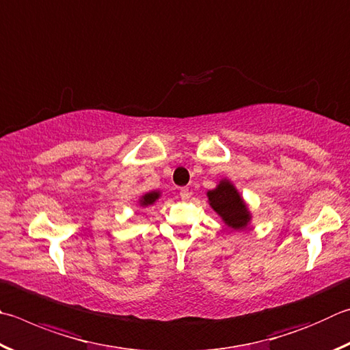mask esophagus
<instances>
[{"label": "esophagus", "instance_id": "34e87169", "mask_svg": "<svg viewBox=\"0 0 350 350\" xmlns=\"http://www.w3.org/2000/svg\"><path fill=\"white\" fill-rule=\"evenodd\" d=\"M179 194H180V199H182V200H187L188 197H189V189H188V188H182Z\"/></svg>", "mask_w": 350, "mask_h": 350}]
</instances>
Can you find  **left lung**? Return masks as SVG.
Returning <instances> with one entry per match:
<instances>
[{
    "label": "left lung",
    "instance_id": "1",
    "mask_svg": "<svg viewBox=\"0 0 350 350\" xmlns=\"http://www.w3.org/2000/svg\"><path fill=\"white\" fill-rule=\"evenodd\" d=\"M208 203L226 226L234 231H241L251 224L252 214L236 185L224 177L215 188L206 193Z\"/></svg>",
    "mask_w": 350,
    "mask_h": 350
}]
</instances>
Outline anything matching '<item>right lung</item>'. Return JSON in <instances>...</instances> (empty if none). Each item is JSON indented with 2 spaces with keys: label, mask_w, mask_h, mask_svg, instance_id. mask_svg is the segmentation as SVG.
<instances>
[{
  "label": "right lung",
  "mask_w": 350,
  "mask_h": 350,
  "mask_svg": "<svg viewBox=\"0 0 350 350\" xmlns=\"http://www.w3.org/2000/svg\"><path fill=\"white\" fill-rule=\"evenodd\" d=\"M161 196H162V193L159 191V189H153V191H148V193H145V194L139 197L137 205L142 206V208H148L151 205H154V203L159 199H161Z\"/></svg>",
  "instance_id": "right-lung-1"
}]
</instances>
